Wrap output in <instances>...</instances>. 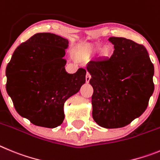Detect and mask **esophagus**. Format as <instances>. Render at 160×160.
Returning <instances> with one entry per match:
<instances>
[{
	"mask_svg": "<svg viewBox=\"0 0 160 160\" xmlns=\"http://www.w3.org/2000/svg\"><path fill=\"white\" fill-rule=\"evenodd\" d=\"M90 79H91V75L89 74L88 72H87V74H86V77H85L86 82H87V83H88V82L90 81Z\"/></svg>",
	"mask_w": 160,
	"mask_h": 160,
	"instance_id": "34e87169",
	"label": "esophagus"
}]
</instances>
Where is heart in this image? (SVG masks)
I'll return each instance as SVG.
<instances>
[{
  "instance_id": "b5f03b06",
  "label": "heart",
  "mask_w": 160,
  "mask_h": 160,
  "mask_svg": "<svg viewBox=\"0 0 160 160\" xmlns=\"http://www.w3.org/2000/svg\"><path fill=\"white\" fill-rule=\"evenodd\" d=\"M101 49H102L101 47H98V48H93V49H91V50L93 52H100ZM108 54H109V49L108 48H105L102 51V55H103V57H108Z\"/></svg>"
}]
</instances>
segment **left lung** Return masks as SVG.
I'll use <instances>...</instances> for the list:
<instances>
[{
	"label": "left lung",
	"instance_id": "left-lung-1",
	"mask_svg": "<svg viewBox=\"0 0 160 160\" xmlns=\"http://www.w3.org/2000/svg\"><path fill=\"white\" fill-rule=\"evenodd\" d=\"M114 44L110 58L89 61L92 117L105 128L129 124L143 114L154 92V65L143 44L123 37L108 39Z\"/></svg>",
	"mask_w": 160,
	"mask_h": 160
}]
</instances>
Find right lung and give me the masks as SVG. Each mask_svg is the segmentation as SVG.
Segmentation results:
<instances>
[{
    "label": "right lung",
    "instance_id": "right-lung-1",
    "mask_svg": "<svg viewBox=\"0 0 160 160\" xmlns=\"http://www.w3.org/2000/svg\"><path fill=\"white\" fill-rule=\"evenodd\" d=\"M68 46L60 36L37 33L16 48L6 67V91L16 111L37 126L61 124L64 103L85 83V69L65 71Z\"/></svg>",
    "mask_w": 160,
    "mask_h": 160
}]
</instances>
